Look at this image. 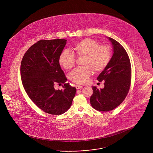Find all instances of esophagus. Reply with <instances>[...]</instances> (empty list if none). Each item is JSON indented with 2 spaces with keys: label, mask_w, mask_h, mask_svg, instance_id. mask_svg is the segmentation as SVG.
<instances>
[{
  "label": "esophagus",
  "mask_w": 153,
  "mask_h": 153,
  "mask_svg": "<svg viewBox=\"0 0 153 153\" xmlns=\"http://www.w3.org/2000/svg\"><path fill=\"white\" fill-rule=\"evenodd\" d=\"M76 88L77 89H81L82 88V85H76Z\"/></svg>",
  "instance_id": "obj_1"
}]
</instances>
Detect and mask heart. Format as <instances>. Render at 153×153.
Wrapping results in <instances>:
<instances>
[{
  "instance_id": "1",
  "label": "heart",
  "mask_w": 153,
  "mask_h": 153,
  "mask_svg": "<svg viewBox=\"0 0 153 153\" xmlns=\"http://www.w3.org/2000/svg\"><path fill=\"white\" fill-rule=\"evenodd\" d=\"M73 49L78 57L84 56V66L74 69L69 75V79L76 84L87 83L92 74L103 71L109 62L111 49L107 45H101L97 41L86 38L75 44ZM76 62V57L72 52L64 50L59 57L60 65L66 69H70Z\"/></svg>"
}]
</instances>
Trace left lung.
<instances>
[{
  "instance_id": "left-lung-1",
  "label": "left lung",
  "mask_w": 153,
  "mask_h": 153,
  "mask_svg": "<svg viewBox=\"0 0 153 153\" xmlns=\"http://www.w3.org/2000/svg\"><path fill=\"white\" fill-rule=\"evenodd\" d=\"M113 48V54L108 65L97 77L104 81V87L98 89L92 86L94 93L90 102L94 108L109 111L119 106L125 99L131 84L130 59L123 47L116 40L107 37Z\"/></svg>"
}]
</instances>
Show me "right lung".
<instances>
[{
    "instance_id": "1",
    "label": "right lung",
    "mask_w": 153,
    "mask_h": 153,
    "mask_svg": "<svg viewBox=\"0 0 153 153\" xmlns=\"http://www.w3.org/2000/svg\"><path fill=\"white\" fill-rule=\"evenodd\" d=\"M67 40H40L26 52L21 65L24 89L30 99L44 112L61 115L71 107L76 88L65 83L66 78L59 63V57ZM63 83V90L54 88Z\"/></svg>"
}]
</instances>
